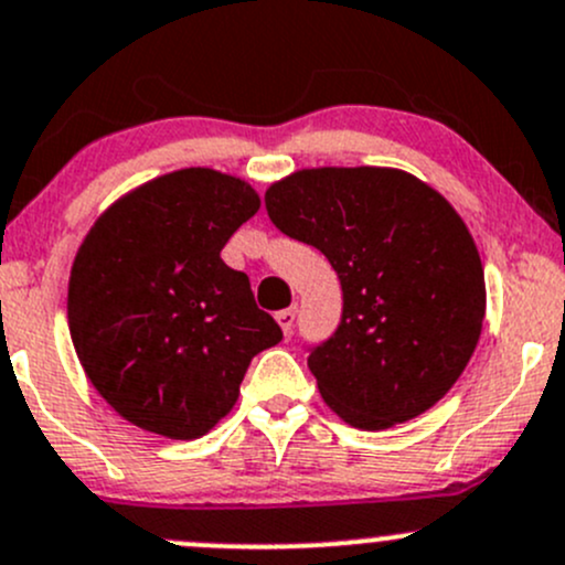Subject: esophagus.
<instances>
[{"label": "esophagus", "mask_w": 565, "mask_h": 565, "mask_svg": "<svg viewBox=\"0 0 565 565\" xmlns=\"http://www.w3.org/2000/svg\"><path fill=\"white\" fill-rule=\"evenodd\" d=\"M276 322L281 324L284 335H292V328H295V308H284V311L276 313Z\"/></svg>", "instance_id": "obj_1"}]
</instances>
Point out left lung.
Segmentation results:
<instances>
[{
  "label": "left lung",
  "instance_id": "obj_1",
  "mask_svg": "<svg viewBox=\"0 0 565 565\" xmlns=\"http://www.w3.org/2000/svg\"><path fill=\"white\" fill-rule=\"evenodd\" d=\"M270 222L338 273L341 322L308 349L324 403L362 430L419 417L466 371L484 270L455 207L387 168H317L273 183Z\"/></svg>",
  "mask_w": 565,
  "mask_h": 565
}]
</instances>
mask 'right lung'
I'll use <instances>...</instances> for the list:
<instances>
[{"label":"right lung","mask_w":565,"mask_h":565,"mask_svg":"<svg viewBox=\"0 0 565 565\" xmlns=\"http://www.w3.org/2000/svg\"><path fill=\"white\" fill-rule=\"evenodd\" d=\"M259 211L246 181L162 175L108 207L70 276V335L99 395L142 430L200 438L235 406L248 362L284 338L222 248Z\"/></svg>","instance_id":"obj_1"}]
</instances>
